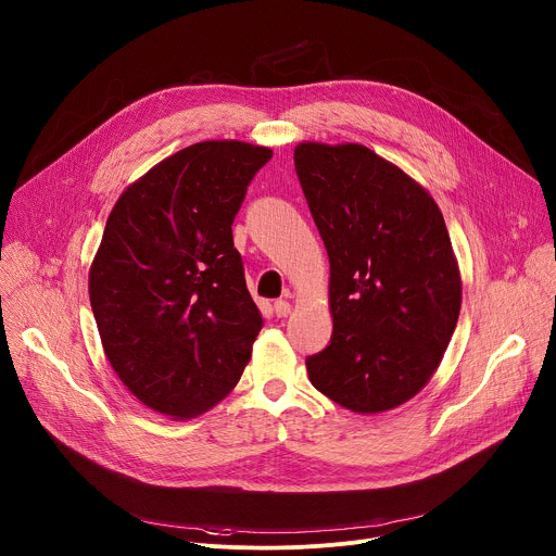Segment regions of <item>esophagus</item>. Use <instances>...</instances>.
Instances as JSON below:
<instances>
[{
	"label": "esophagus",
	"mask_w": 556,
	"mask_h": 556,
	"mask_svg": "<svg viewBox=\"0 0 556 556\" xmlns=\"http://www.w3.org/2000/svg\"><path fill=\"white\" fill-rule=\"evenodd\" d=\"M275 314L279 316V319H283V316H288V314H290V303H288L286 299L275 301Z\"/></svg>",
	"instance_id": "1"
}]
</instances>
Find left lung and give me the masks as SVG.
Masks as SVG:
<instances>
[{
    "instance_id": "1",
    "label": "left lung",
    "mask_w": 556,
    "mask_h": 556,
    "mask_svg": "<svg viewBox=\"0 0 556 556\" xmlns=\"http://www.w3.org/2000/svg\"><path fill=\"white\" fill-rule=\"evenodd\" d=\"M294 169L330 257L332 339L309 382L358 414L407 403L453 337L462 281L433 198L363 144L301 142Z\"/></svg>"
}]
</instances>
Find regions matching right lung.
<instances>
[{
	"mask_svg": "<svg viewBox=\"0 0 556 556\" xmlns=\"http://www.w3.org/2000/svg\"><path fill=\"white\" fill-rule=\"evenodd\" d=\"M273 151L206 140L174 153L112 208L90 270L110 365L153 412L193 418L240 380L264 326L232 219Z\"/></svg>",
	"mask_w": 556,
	"mask_h": 556,
	"instance_id": "obj_1",
	"label": "right lung"
}]
</instances>
